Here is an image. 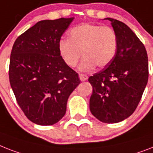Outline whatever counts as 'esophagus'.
I'll return each instance as SVG.
<instances>
[{
	"instance_id": "1",
	"label": "esophagus",
	"mask_w": 153,
	"mask_h": 153,
	"mask_svg": "<svg viewBox=\"0 0 153 153\" xmlns=\"http://www.w3.org/2000/svg\"><path fill=\"white\" fill-rule=\"evenodd\" d=\"M79 79L82 82H84V81L87 80L88 79V76L87 75H85V74H79Z\"/></svg>"
}]
</instances>
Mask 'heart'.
Returning <instances> with one entry per match:
<instances>
[{
	"label": "heart",
	"mask_w": 153,
	"mask_h": 153,
	"mask_svg": "<svg viewBox=\"0 0 153 153\" xmlns=\"http://www.w3.org/2000/svg\"><path fill=\"white\" fill-rule=\"evenodd\" d=\"M68 34L69 38L59 40L58 50L69 68H74L82 54L80 71H91L95 66L104 68L110 64L117 53L119 38L110 27L84 23L71 28Z\"/></svg>",
	"instance_id": "obj_1"
}]
</instances>
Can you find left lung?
I'll return each mask as SVG.
<instances>
[{
	"label": "left lung",
	"mask_w": 153,
	"mask_h": 153,
	"mask_svg": "<svg viewBox=\"0 0 153 153\" xmlns=\"http://www.w3.org/2000/svg\"><path fill=\"white\" fill-rule=\"evenodd\" d=\"M111 21L119 38V47L110 64L89 78L93 86L89 109L105 123L126 120L137 108L149 79V63L143 43L128 26Z\"/></svg>",
	"instance_id": "1"
}]
</instances>
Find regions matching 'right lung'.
Listing matches in <instances>:
<instances>
[{
	"label": "right lung",
	"instance_id": "add662e5",
	"mask_svg": "<svg viewBox=\"0 0 153 153\" xmlns=\"http://www.w3.org/2000/svg\"><path fill=\"white\" fill-rule=\"evenodd\" d=\"M74 18L42 20L19 36L12 47L10 85L27 119L50 126L64 117L79 74L65 64L58 50L61 36Z\"/></svg>",
	"mask_w": 153,
	"mask_h": 153
}]
</instances>
